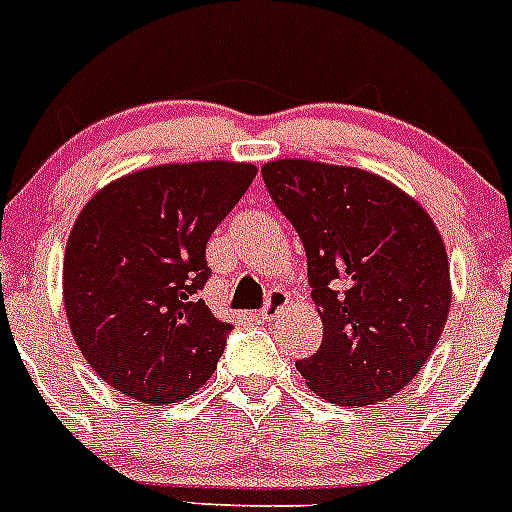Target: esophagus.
<instances>
[{"mask_svg":"<svg viewBox=\"0 0 512 512\" xmlns=\"http://www.w3.org/2000/svg\"><path fill=\"white\" fill-rule=\"evenodd\" d=\"M289 305V295L287 292H282V289H274L269 297H266V305L261 307L259 318L261 320H271L274 315H277L279 310H284V307Z\"/></svg>","mask_w":512,"mask_h":512,"instance_id":"1","label":"esophagus"}]
</instances>
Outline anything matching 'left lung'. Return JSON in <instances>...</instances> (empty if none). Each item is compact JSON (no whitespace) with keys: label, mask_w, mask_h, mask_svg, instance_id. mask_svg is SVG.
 <instances>
[{"label":"left lung","mask_w":512,"mask_h":512,"mask_svg":"<svg viewBox=\"0 0 512 512\" xmlns=\"http://www.w3.org/2000/svg\"><path fill=\"white\" fill-rule=\"evenodd\" d=\"M261 174L300 233L323 320L318 354L297 361V372L343 408L387 400L415 379L449 318V259L436 223L372 171L279 158Z\"/></svg>","instance_id":"1"}]
</instances>
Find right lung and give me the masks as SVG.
<instances>
[{
    "label": "right lung",
    "instance_id": "obj_1",
    "mask_svg": "<svg viewBox=\"0 0 512 512\" xmlns=\"http://www.w3.org/2000/svg\"><path fill=\"white\" fill-rule=\"evenodd\" d=\"M256 166L164 164L99 189L63 253V305L94 372L146 405L197 392L223 356L230 323L200 300L205 248L251 187Z\"/></svg>",
    "mask_w": 512,
    "mask_h": 512
}]
</instances>
